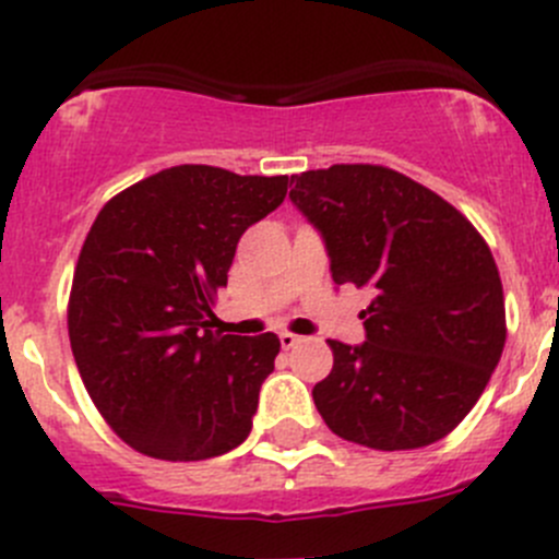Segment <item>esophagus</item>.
Returning <instances> with one entry per match:
<instances>
[{"label": "esophagus", "mask_w": 559, "mask_h": 559, "mask_svg": "<svg viewBox=\"0 0 559 559\" xmlns=\"http://www.w3.org/2000/svg\"><path fill=\"white\" fill-rule=\"evenodd\" d=\"M278 341H281V348H295L297 343H302V337L295 335V332H281Z\"/></svg>", "instance_id": "obj_1"}]
</instances>
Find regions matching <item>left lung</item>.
I'll return each mask as SVG.
<instances>
[{
    "instance_id": "8db88e82",
    "label": "left lung",
    "mask_w": 559,
    "mask_h": 559,
    "mask_svg": "<svg viewBox=\"0 0 559 559\" xmlns=\"http://www.w3.org/2000/svg\"><path fill=\"white\" fill-rule=\"evenodd\" d=\"M337 286H368L365 343L330 341L313 403L335 436L381 452L441 441L476 405L506 346L498 264L471 222L381 165L292 175Z\"/></svg>"
}]
</instances>
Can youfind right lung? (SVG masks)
Returning a JSON list of instances; mask_svg holds the SVG:
<instances>
[{"label":"right lung","instance_id":"add662e5","mask_svg":"<svg viewBox=\"0 0 559 559\" xmlns=\"http://www.w3.org/2000/svg\"><path fill=\"white\" fill-rule=\"evenodd\" d=\"M286 175L178 165L112 197L86 235L67 326L86 392L156 460L233 452L251 432L281 341L213 332L240 235L284 202Z\"/></svg>","mask_w":559,"mask_h":559}]
</instances>
